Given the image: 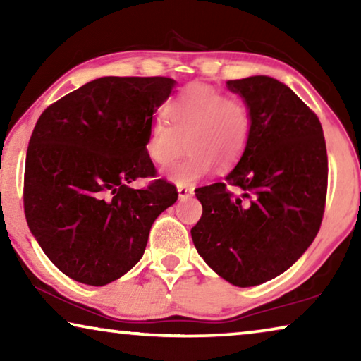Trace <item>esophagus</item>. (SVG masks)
<instances>
[{
    "label": "esophagus",
    "mask_w": 361,
    "mask_h": 361,
    "mask_svg": "<svg viewBox=\"0 0 361 361\" xmlns=\"http://www.w3.org/2000/svg\"><path fill=\"white\" fill-rule=\"evenodd\" d=\"M177 194H179L180 200L189 199V197L194 195V189H192V187H187V185H179L177 187Z\"/></svg>",
    "instance_id": "esophagus-1"
}]
</instances>
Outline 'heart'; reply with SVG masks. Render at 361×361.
Listing matches in <instances>:
<instances>
[{
  "instance_id": "obj_1",
  "label": "heart",
  "mask_w": 361,
  "mask_h": 361,
  "mask_svg": "<svg viewBox=\"0 0 361 361\" xmlns=\"http://www.w3.org/2000/svg\"><path fill=\"white\" fill-rule=\"evenodd\" d=\"M164 120L151 123L146 152L156 166L174 162L185 146L190 152L166 172L177 185H192L215 169L236 164L251 136V111L240 97L216 87L192 83L166 105ZM188 142L185 143V141Z\"/></svg>"
}]
</instances>
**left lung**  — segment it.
Here are the masks:
<instances>
[{
  "mask_svg": "<svg viewBox=\"0 0 361 361\" xmlns=\"http://www.w3.org/2000/svg\"><path fill=\"white\" fill-rule=\"evenodd\" d=\"M226 87L250 108V142L225 182L195 190L204 212L190 235L220 278L251 288L289 269L317 235L327 149L319 118L283 82L255 75Z\"/></svg>",
  "mask_w": 361,
  "mask_h": 361,
  "instance_id": "obj_1",
  "label": "left lung"
}]
</instances>
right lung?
I'll use <instances>...</instances> for the list:
<instances>
[{"label": "right lung", "instance_id": "1", "mask_svg": "<svg viewBox=\"0 0 361 361\" xmlns=\"http://www.w3.org/2000/svg\"><path fill=\"white\" fill-rule=\"evenodd\" d=\"M167 77H102L44 110L34 126L24 171L29 230L63 274L105 286L145 255L154 220L177 190L154 177L146 152L152 118L169 98Z\"/></svg>", "mask_w": 361, "mask_h": 361}]
</instances>
